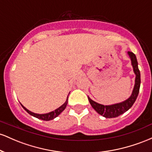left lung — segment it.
Masks as SVG:
<instances>
[{
    "instance_id": "obj_1",
    "label": "left lung",
    "mask_w": 152,
    "mask_h": 152,
    "mask_svg": "<svg viewBox=\"0 0 152 152\" xmlns=\"http://www.w3.org/2000/svg\"><path fill=\"white\" fill-rule=\"evenodd\" d=\"M129 56L131 61H132V64L133 66L134 74H136L135 78V85H134V90L132 91V96L126 99L124 102L119 103V104H113V105L109 106H104L102 104H98V103L94 102L91 100L89 97H88V101H89L91 105L94 109L96 111L97 113L99 114L102 115L103 116L106 118H115L120 115L124 114L128 111L129 109L133 106V104L135 102L136 99H137L138 94L139 92V88H140V83H141V78H140V71L138 68V62L137 60V57H136L135 54L132 52H128Z\"/></svg>"
}]
</instances>
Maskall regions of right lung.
Listing matches in <instances>:
<instances>
[{"label":"right lung","mask_w":152,"mask_h":152,"mask_svg":"<svg viewBox=\"0 0 152 152\" xmlns=\"http://www.w3.org/2000/svg\"><path fill=\"white\" fill-rule=\"evenodd\" d=\"M67 104H68V97H67V99H66V102L64 103V104H63L61 106H60V107L58 108V109H56L55 111H51V112L48 113V114H35V113L31 112V111H29V110H28L27 109H26V108L24 107V106H23L22 104H21V106H22V107L23 108V109H25L26 111H27V112L29 114L31 115V116H34V117H36V118H39V119L43 120V121H50V120L53 119L54 118H56V116H58V115L60 114L61 113L62 111L66 109Z\"/></svg>","instance_id":"add662e5"}]
</instances>
